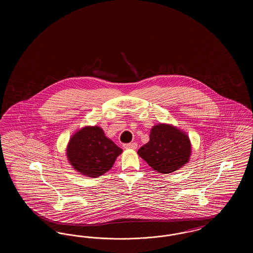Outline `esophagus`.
Returning a JSON list of instances; mask_svg holds the SVG:
<instances>
[{
	"instance_id": "esophagus-1",
	"label": "esophagus",
	"mask_w": 253,
	"mask_h": 253,
	"mask_svg": "<svg viewBox=\"0 0 253 253\" xmlns=\"http://www.w3.org/2000/svg\"><path fill=\"white\" fill-rule=\"evenodd\" d=\"M123 148L125 150H135L137 148V144L135 142H132V143H129V144L123 145Z\"/></svg>"
}]
</instances>
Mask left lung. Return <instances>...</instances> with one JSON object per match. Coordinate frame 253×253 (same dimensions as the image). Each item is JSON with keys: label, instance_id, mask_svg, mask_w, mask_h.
<instances>
[{"label": "left lung", "instance_id": "1", "mask_svg": "<svg viewBox=\"0 0 253 253\" xmlns=\"http://www.w3.org/2000/svg\"><path fill=\"white\" fill-rule=\"evenodd\" d=\"M137 154L158 173L166 174L179 169L190 161L192 143L189 135L179 128L158 123L151 129L149 142Z\"/></svg>", "mask_w": 253, "mask_h": 253}]
</instances>
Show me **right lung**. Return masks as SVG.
Masks as SVG:
<instances>
[{
    "mask_svg": "<svg viewBox=\"0 0 253 253\" xmlns=\"http://www.w3.org/2000/svg\"><path fill=\"white\" fill-rule=\"evenodd\" d=\"M121 153L122 149L97 125L78 130L66 147V157L73 169L80 174L92 178L106 173Z\"/></svg>",
    "mask_w": 253,
    "mask_h": 253,
    "instance_id": "add662e5",
    "label": "right lung"
}]
</instances>
